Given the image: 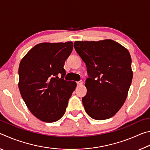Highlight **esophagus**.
<instances>
[{
  "instance_id": "34e87169",
  "label": "esophagus",
  "mask_w": 150,
  "mask_h": 150,
  "mask_svg": "<svg viewBox=\"0 0 150 150\" xmlns=\"http://www.w3.org/2000/svg\"><path fill=\"white\" fill-rule=\"evenodd\" d=\"M77 85L78 86H81V85H83V81H78V82H77Z\"/></svg>"
}]
</instances>
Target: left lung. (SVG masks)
Returning <instances> with one entry per match:
<instances>
[{
  "mask_svg": "<svg viewBox=\"0 0 150 150\" xmlns=\"http://www.w3.org/2000/svg\"><path fill=\"white\" fill-rule=\"evenodd\" d=\"M76 52L85 63L87 92L82 98L87 115L98 120L112 117L125 102L133 72L130 54L112 40L76 41Z\"/></svg>",
  "mask_w": 150,
  "mask_h": 150,
  "instance_id": "8db88e82",
  "label": "left lung"
}]
</instances>
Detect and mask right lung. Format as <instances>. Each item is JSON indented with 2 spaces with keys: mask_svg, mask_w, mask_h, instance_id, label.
I'll return each mask as SVG.
<instances>
[{
  "mask_svg": "<svg viewBox=\"0 0 150 150\" xmlns=\"http://www.w3.org/2000/svg\"><path fill=\"white\" fill-rule=\"evenodd\" d=\"M73 47L72 42L41 43L20 63V94L30 111L43 122H54L62 117L77 86L75 81L64 80L63 67Z\"/></svg>",
  "mask_w": 150,
  "mask_h": 150,
  "instance_id": "add662e5",
  "label": "right lung"
}]
</instances>
